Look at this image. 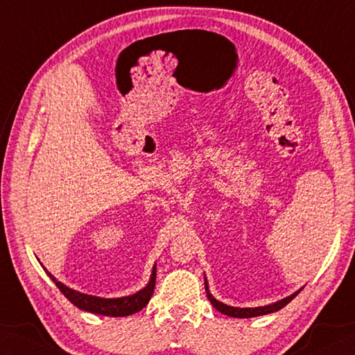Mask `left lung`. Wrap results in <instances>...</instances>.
Listing matches in <instances>:
<instances>
[{"mask_svg": "<svg viewBox=\"0 0 355 355\" xmlns=\"http://www.w3.org/2000/svg\"><path fill=\"white\" fill-rule=\"evenodd\" d=\"M205 288H206V295H207V300H209L212 303V306L217 309L218 312H221V314L225 315H229V317H235V318H251V317H259V315H266V314H270V312H275L279 311L282 308L286 306V304L293 300V298L300 293L302 289H298L297 293L291 294L288 297L282 298V300L275 302V303H270V304H266V306H257V308H235V306H229V304H225L218 302L217 298H215L211 291H209V284H207V279L205 275Z\"/></svg>", "mask_w": 355, "mask_h": 355, "instance_id": "obj_1", "label": "left lung"}]
</instances>
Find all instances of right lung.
I'll list each match as a JSON object with an SVG mask.
<instances>
[{"label":"right lung","mask_w":355,"mask_h":355,"mask_svg":"<svg viewBox=\"0 0 355 355\" xmlns=\"http://www.w3.org/2000/svg\"><path fill=\"white\" fill-rule=\"evenodd\" d=\"M46 272L49 277H51V280L57 284V288L61 291V293L64 294L67 300L72 304H75L76 308L92 312V314H100V315H107V317H126V315L135 314L138 311H141L146 304L149 303L152 294H154L157 265H154V268H152L149 283L146 284L143 289H140L138 293L132 295L116 297V298H103V297L78 293V291L71 289L69 286H66L64 283L58 282L51 272H49V270H46Z\"/></svg>","instance_id":"1"}]
</instances>
